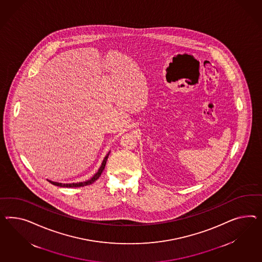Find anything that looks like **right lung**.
Masks as SVG:
<instances>
[{
    "instance_id": "right-lung-1",
    "label": "right lung",
    "mask_w": 262,
    "mask_h": 262,
    "mask_svg": "<svg viewBox=\"0 0 262 262\" xmlns=\"http://www.w3.org/2000/svg\"><path fill=\"white\" fill-rule=\"evenodd\" d=\"M108 155H110V152H108V154L106 155V157L104 158L103 163H102V165H101V167H100L98 171L94 174V177H92V179H90V180H88V181H85V182H79V183H71V184H62V183H57V182H53V181H50V180H48V181L50 182L52 185H55V186H58V187H64V188H77V187H84V186H86V185L92 184L95 180H97V179L99 178L101 173L103 172V170L105 169L106 159H107V157H108Z\"/></svg>"
}]
</instances>
